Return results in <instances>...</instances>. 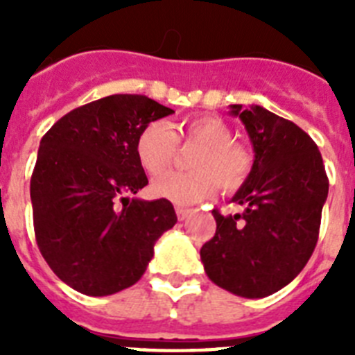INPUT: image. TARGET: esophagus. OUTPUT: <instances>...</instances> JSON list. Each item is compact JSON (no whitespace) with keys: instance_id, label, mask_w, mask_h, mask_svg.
Segmentation results:
<instances>
[{"instance_id":"34e87169","label":"esophagus","mask_w":355,"mask_h":355,"mask_svg":"<svg viewBox=\"0 0 355 355\" xmlns=\"http://www.w3.org/2000/svg\"><path fill=\"white\" fill-rule=\"evenodd\" d=\"M190 209H187V208H181V206H178V208H175V215H178V218H180V220H184V218H187L188 215H190Z\"/></svg>"}]
</instances>
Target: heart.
<instances>
[{"label": "heart", "instance_id": "b5f03b06", "mask_svg": "<svg viewBox=\"0 0 355 355\" xmlns=\"http://www.w3.org/2000/svg\"><path fill=\"white\" fill-rule=\"evenodd\" d=\"M178 144L199 147L190 159L193 172L168 174L150 187L153 196L174 205H197L211 196L215 184L224 192H234L252 171L249 147L233 140L231 128L213 115L184 119L175 133L162 121L147 124L137 140V156L144 171L155 178L165 174L178 155Z\"/></svg>", "mask_w": 355, "mask_h": 355}]
</instances>
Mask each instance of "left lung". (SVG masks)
I'll use <instances>...</instances> for the list:
<instances>
[{"instance_id": "8db88e82", "label": "left lung", "mask_w": 355, "mask_h": 355, "mask_svg": "<svg viewBox=\"0 0 355 355\" xmlns=\"http://www.w3.org/2000/svg\"><path fill=\"white\" fill-rule=\"evenodd\" d=\"M254 147L250 175L231 200L243 213L213 209L215 236L200 249L216 286L261 299L291 283L311 258L327 199L324 159L313 139L261 106L231 105Z\"/></svg>"}]
</instances>
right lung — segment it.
<instances>
[{
  "label": "right lung",
  "instance_id": "right-lung-1",
  "mask_svg": "<svg viewBox=\"0 0 355 355\" xmlns=\"http://www.w3.org/2000/svg\"><path fill=\"white\" fill-rule=\"evenodd\" d=\"M172 112L115 94L65 114L40 140L30 181L35 240L72 290L105 297L133 286L156 240L178 222L171 200L130 197L147 184L137 140Z\"/></svg>",
  "mask_w": 355,
  "mask_h": 355
}]
</instances>
